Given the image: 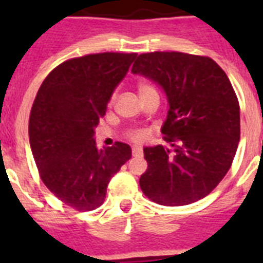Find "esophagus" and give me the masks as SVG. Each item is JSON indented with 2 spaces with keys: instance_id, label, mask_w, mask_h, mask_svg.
Wrapping results in <instances>:
<instances>
[{
  "instance_id": "obj_1",
  "label": "esophagus",
  "mask_w": 263,
  "mask_h": 263,
  "mask_svg": "<svg viewBox=\"0 0 263 263\" xmlns=\"http://www.w3.org/2000/svg\"><path fill=\"white\" fill-rule=\"evenodd\" d=\"M142 154H143V150H142L140 147L132 148V156L134 157H139V156H142Z\"/></svg>"
}]
</instances>
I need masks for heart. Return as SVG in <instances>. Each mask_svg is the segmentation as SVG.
Returning <instances> with one entry per match:
<instances>
[{
    "mask_svg": "<svg viewBox=\"0 0 263 263\" xmlns=\"http://www.w3.org/2000/svg\"><path fill=\"white\" fill-rule=\"evenodd\" d=\"M138 92H139L140 97H143V95L150 94V92H157V90L153 84L147 83V82H139V83H138ZM115 99H116V92H113L110 99H109V102L113 103L115 102ZM127 136H128V139L132 140V142H135V143H142V142L146 139L147 134H146V131H143V129H132V131L128 132Z\"/></svg>",
    "mask_w": 263,
    "mask_h": 263,
    "instance_id": "1",
    "label": "heart"
}]
</instances>
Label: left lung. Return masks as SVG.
Wrapping results in <instances>:
<instances>
[{
	"mask_svg": "<svg viewBox=\"0 0 263 263\" xmlns=\"http://www.w3.org/2000/svg\"><path fill=\"white\" fill-rule=\"evenodd\" d=\"M164 88L168 117L161 132L171 147H144L139 185L148 199L184 206L209 195L231 168L240 140V107L228 76L206 55L139 54L132 67Z\"/></svg>",
	"mask_w": 263,
	"mask_h": 263,
	"instance_id": "obj_1",
	"label": "left lung"
}]
</instances>
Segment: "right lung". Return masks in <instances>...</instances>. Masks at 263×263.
Segmentation results:
<instances>
[{"instance_id":"add662e5","label":"right lung","mask_w":263,"mask_h":263,"mask_svg":"<svg viewBox=\"0 0 263 263\" xmlns=\"http://www.w3.org/2000/svg\"><path fill=\"white\" fill-rule=\"evenodd\" d=\"M135 57L106 51L67 60L46 76L31 107L28 135L39 176L79 212L103 203L110 179L131 158L121 142L99 150L94 128Z\"/></svg>"}]
</instances>
